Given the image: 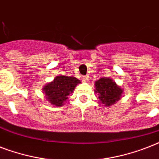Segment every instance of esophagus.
Wrapping results in <instances>:
<instances>
[{
  "mask_svg": "<svg viewBox=\"0 0 159 159\" xmlns=\"http://www.w3.org/2000/svg\"><path fill=\"white\" fill-rule=\"evenodd\" d=\"M82 81H83V82H88V78H87V77H82Z\"/></svg>",
  "mask_w": 159,
  "mask_h": 159,
  "instance_id": "esophagus-1",
  "label": "esophagus"
}]
</instances>
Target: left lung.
I'll list each match as a JSON object with an SVG mask.
<instances>
[{
    "label": "left lung",
    "mask_w": 159,
    "mask_h": 159,
    "mask_svg": "<svg viewBox=\"0 0 159 159\" xmlns=\"http://www.w3.org/2000/svg\"><path fill=\"white\" fill-rule=\"evenodd\" d=\"M95 92L102 106H111L120 101L124 89L111 77H102L95 82Z\"/></svg>",
    "instance_id": "1"
}]
</instances>
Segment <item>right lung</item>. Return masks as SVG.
Listing matches in <instances>:
<instances>
[{"label": "right lung", "mask_w": 159, "mask_h": 159, "mask_svg": "<svg viewBox=\"0 0 159 159\" xmlns=\"http://www.w3.org/2000/svg\"><path fill=\"white\" fill-rule=\"evenodd\" d=\"M80 83V80L74 77L60 75L54 77L52 82L47 83L43 87L46 101L56 107L62 106L68 96Z\"/></svg>", "instance_id": "1"}]
</instances>
